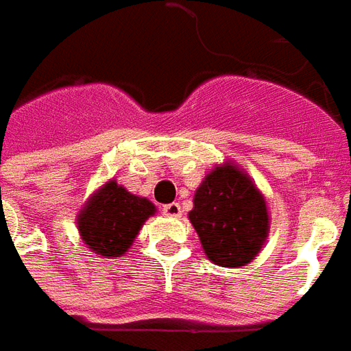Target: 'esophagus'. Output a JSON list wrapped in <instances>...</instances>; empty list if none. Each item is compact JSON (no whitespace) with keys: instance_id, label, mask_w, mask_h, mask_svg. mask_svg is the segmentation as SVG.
Returning a JSON list of instances; mask_svg holds the SVG:
<instances>
[{"instance_id":"obj_1","label":"esophagus","mask_w":351,"mask_h":351,"mask_svg":"<svg viewBox=\"0 0 351 351\" xmlns=\"http://www.w3.org/2000/svg\"><path fill=\"white\" fill-rule=\"evenodd\" d=\"M162 213H165L166 217H181V206H179L178 202L166 204V206H162Z\"/></svg>"}]
</instances>
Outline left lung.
Instances as JSON below:
<instances>
[{
  "mask_svg": "<svg viewBox=\"0 0 351 351\" xmlns=\"http://www.w3.org/2000/svg\"><path fill=\"white\" fill-rule=\"evenodd\" d=\"M207 258L221 267H241L254 260L269 234L263 194L249 173L232 162L207 173L189 211Z\"/></svg>",
  "mask_w": 351,
  "mask_h": 351,
  "instance_id": "1",
  "label": "left lung"
}]
</instances>
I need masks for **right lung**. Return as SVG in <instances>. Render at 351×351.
Here are the masks:
<instances>
[{
	"instance_id": "obj_1",
	"label": "right lung",
	"mask_w": 351,
	"mask_h": 351,
	"mask_svg": "<svg viewBox=\"0 0 351 351\" xmlns=\"http://www.w3.org/2000/svg\"><path fill=\"white\" fill-rule=\"evenodd\" d=\"M151 215H155V206L147 198L130 194L116 179H110L82 207L76 224L88 249L99 256L119 258L130 249Z\"/></svg>"
}]
</instances>
